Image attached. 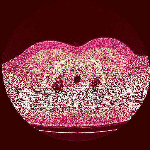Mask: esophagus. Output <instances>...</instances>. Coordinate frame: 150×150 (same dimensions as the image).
Returning <instances> with one entry per match:
<instances>
[{"label":"esophagus","instance_id":"esophagus-1","mask_svg":"<svg viewBox=\"0 0 150 150\" xmlns=\"http://www.w3.org/2000/svg\"><path fill=\"white\" fill-rule=\"evenodd\" d=\"M81 84H83V83H82V82H80V83H79L78 86H81Z\"/></svg>","mask_w":150,"mask_h":150}]
</instances>
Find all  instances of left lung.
Segmentation results:
<instances>
[{"mask_svg":"<svg viewBox=\"0 0 150 150\" xmlns=\"http://www.w3.org/2000/svg\"><path fill=\"white\" fill-rule=\"evenodd\" d=\"M101 84V81H100V78L98 76H94L93 81L91 83V86L92 87L94 91H98L100 88Z\"/></svg>","mask_w":150,"mask_h":150,"instance_id":"obj_1","label":"left lung"}]
</instances>
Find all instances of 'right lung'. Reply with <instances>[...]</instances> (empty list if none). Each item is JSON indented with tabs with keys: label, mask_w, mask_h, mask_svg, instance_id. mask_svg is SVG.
<instances>
[{
	"label": "right lung",
	"mask_w": 150,
	"mask_h": 150,
	"mask_svg": "<svg viewBox=\"0 0 150 150\" xmlns=\"http://www.w3.org/2000/svg\"><path fill=\"white\" fill-rule=\"evenodd\" d=\"M56 81H55V83L54 84H52V87L53 88V90H57L58 91H56L55 92L56 93V92H62V91L63 89H64L65 88L64 87H66L65 84L63 83V80L62 78H61V77H58L57 78V79H56Z\"/></svg>",
	"instance_id": "obj_1"
}]
</instances>
